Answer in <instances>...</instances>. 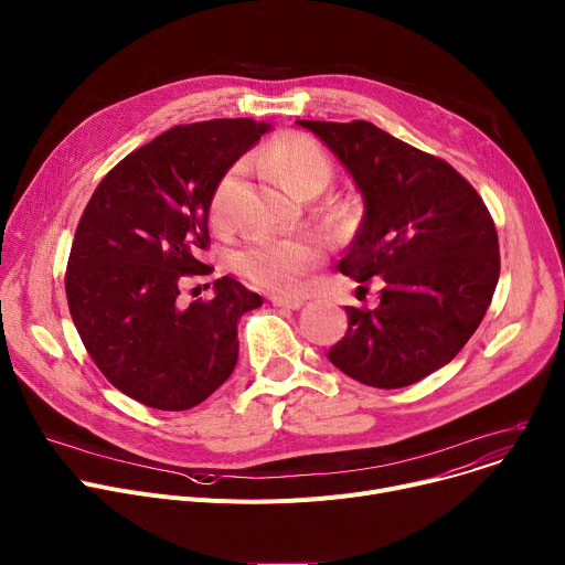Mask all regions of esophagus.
<instances>
[{
    "label": "esophagus",
    "instance_id": "obj_1",
    "mask_svg": "<svg viewBox=\"0 0 565 565\" xmlns=\"http://www.w3.org/2000/svg\"><path fill=\"white\" fill-rule=\"evenodd\" d=\"M270 302H273V307H281V309H299L302 307L305 302L299 297H270Z\"/></svg>",
    "mask_w": 565,
    "mask_h": 565
}]
</instances>
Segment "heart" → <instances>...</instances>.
I'll list each match as a JSON object with an SVG mask.
<instances>
[{"label": "heart", "instance_id": "heart-1", "mask_svg": "<svg viewBox=\"0 0 565 565\" xmlns=\"http://www.w3.org/2000/svg\"><path fill=\"white\" fill-rule=\"evenodd\" d=\"M263 161L279 179L288 193L311 198L333 181L335 168L324 147L305 134H284L275 138ZM241 166L230 168L220 177L211 195V220L217 227L230 222V204L236 191ZM329 227L343 234L352 227L354 209L348 200H331L322 209ZM322 258V247L311 236H254L238 254L236 268L256 288L275 295H297L302 290V277Z\"/></svg>", "mask_w": 565, "mask_h": 565}]
</instances>
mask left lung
I'll return each mask as SVG.
<instances>
[{"label": "left lung", "instance_id": "left-lung-1", "mask_svg": "<svg viewBox=\"0 0 565 565\" xmlns=\"http://www.w3.org/2000/svg\"><path fill=\"white\" fill-rule=\"evenodd\" d=\"M297 125L341 159L365 202L341 273L382 284L377 309L345 307L348 331L327 356L365 386L416 384L461 352L491 305L495 222L452 166L372 122Z\"/></svg>", "mask_w": 565, "mask_h": 565}]
</instances>
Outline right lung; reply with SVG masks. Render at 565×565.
I'll return each instance as SVG.
<instances>
[{"label":"right lung","instance_id":"obj_1","mask_svg":"<svg viewBox=\"0 0 565 565\" xmlns=\"http://www.w3.org/2000/svg\"><path fill=\"white\" fill-rule=\"evenodd\" d=\"M249 118L177 125L127 154L95 188L74 234L65 295L104 377L131 399L185 411L217 391L238 361V320L263 305L232 277L213 299L179 290L213 268V188L266 134Z\"/></svg>","mask_w":565,"mask_h":565}]
</instances>
